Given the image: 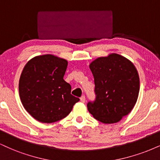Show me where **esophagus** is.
Returning a JSON list of instances; mask_svg holds the SVG:
<instances>
[{"label":"esophagus","mask_w":160,"mask_h":160,"mask_svg":"<svg viewBox=\"0 0 160 160\" xmlns=\"http://www.w3.org/2000/svg\"><path fill=\"white\" fill-rule=\"evenodd\" d=\"M80 100H81V102H85V96H82V97L80 98Z\"/></svg>","instance_id":"esophagus-1"}]
</instances>
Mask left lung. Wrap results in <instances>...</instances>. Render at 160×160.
Masks as SVG:
<instances>
[{
    "label": "left lung",
    "mask_w": 160,
    "mask_h": 160,
    "mask_svg": "<svg viewBox=\"0 0 160 160\" xmlns=\"http://www.w3.org/2000/svg\"><path fill=\"white\" fill-rule=\"evenodd\" d=\"M94 77L95 99L88 110L104 124L116 123L134 107L139 92V78L132 63L118 54L100 57L90 64Z\"/></svg>",
    "instance_id": "obj_1"
}]
</instances>
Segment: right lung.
<instances>
[{"mask_svg": "<svg viewBox=\"0 0 160 160\" xmlns=\"http://www.w3.org/2000/svg\"><path fill=\"white\" fill-rule=\"evenodd\" d=\"M68 62L52 55L37 56L27 63L20 77L19 95L28 113L42 123L64 119L79 98L71 94L64 80Z\"/></svg>", "mask_w": 160, "mask_h": 160, "instance_id": "obj_1", "label": "right lung"}]
</instances>
